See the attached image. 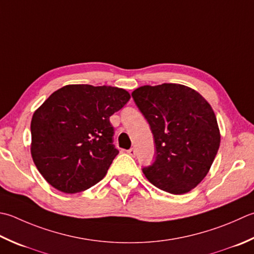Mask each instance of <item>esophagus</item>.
<instances>
[{
	"label": "esophagus",
	"instance_id": "34e87169",
	"mask_svg": "<svg viewBox=\"0 0 254 254\" xmlns=\"http://www.w3.org/2000/svg\"><path fill=\"white\" fill-rule=\"evenodd\" d=\"M127 153H128V155H131L132 157H134L135 156V154H136V151H135V148H133V147H131L130 150L127 151Z\"/></svg>",
	"mask_w": 254,
	"mask_h": 254
}]
</instances>
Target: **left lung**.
I'll return each instance as SVG.
<instances>
[{
    "label": "left lung",
    "instance_id": "8db88e82",
    "mask_svg": "<svg viewBox=\"0 0 254 254\" xmlns=\"http://www.w3.org/2000/svg\"><path fill=\"white\" fill-rule=\"evenodd\" d=\"M132 98L155 142V160L142 168L144 175L174 195L195 188L209 172L220 145L210 104L197 91L177 83L143 86Z\"/></svg>",
    "mask_w": 254,
    "mask_h": 254
}]
</instances>
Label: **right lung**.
I'll list each match as a JSON object with an SVG mask.
<instances>
[{
	"label": "right lung",
	"instance_id": "right-lung-1",
	"mask_svg": "<svg viewBox=\"0 0 254 254\" xmlns=\"http://www.w3.org/2000/svg\"><path fill=\"white\" fill-rule=\"evenodd\" d=\"M130 98L124 89L90 84L52 93L31 122L32 157L45 180L66 193L100 182L119 154L110 117Z\"/></svg>",
	"mask_w": 254,
	"mask_h": 254
}]
</instances>
